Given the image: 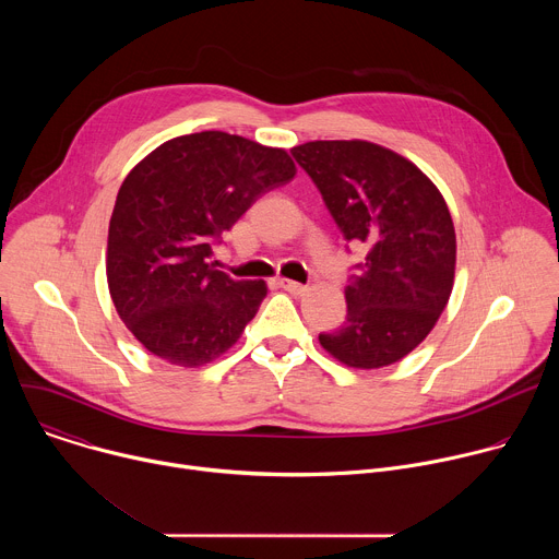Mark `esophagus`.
<instances>
[{
  "label": "esophagus",
  "mask_w": 559,
  "mask_h": 559,
  "mask_svg": "<svg viewBox=\"0 0 559 559\" xmlns=\"http://www.w3.org/2000/svg\"><path fill=\"white\" fill-rule=\"evenodd\" d=\"M278 285H281L285 292L294 294V296H302V294L309 289L307 285H300V283H296V281H289V278H278Z\"/></svg>",
  "instance_id": "1"
}]
</instances>
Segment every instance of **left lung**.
<instances>
[{
    "label": "left lung",
    "instance_id": "left-lung-1",
    "mask_svg": "<svg viewBox=\"0 0 559 559\" xmlns=\"http://www.w3.org/2000/svg\"><path fill=\"white\" fill-rule=\"evenodd\" d=\"M292 154L347 241L367 248L362 274L345 287L347 321L318 341L354 369L403 360L453 289L455 227L444 197L409 158L371 141H307Z\"/></svg>",
    "mask_w": 559,
    "mask_h": 559
}]
</instances>
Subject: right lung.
Masks as SVG:
<instances>
[{
	"instance_id": "right-lung-1",
	"label": "right lung",
	"mask_w": 559,
	"mask_h": 559,
	"mask_svg": "<svg viewBox=\"0 0 559 559\" xmlns=\"http://www.w3.org/2000/svg\"><path fill=\"white\" fill-rule=\"evenodd\" d=\"M294 175L287 150L221 130L175 136L128 173L110 216L106 276L119 318L150 354L201 367L241 338L267 285L216 270L212 246Z\"/></svg>"
}]
</instances>
